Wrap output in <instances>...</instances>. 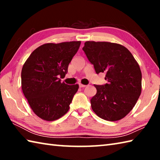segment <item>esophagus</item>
<instances>
[{"label": "esophagus", "instance_id": "esophagus-1", "mask_svg": "<svg viewBox=\"0 0 160 160\" xmlns=\"http://www.w3.org/2000/svg\"><path fill=\"white\" fill-rule=\"evenodd\" d=\"M79 87H80V88H85L86 85H82V84H79Z\"/></svg>", "mask_w": 160, "mask_h": 160}]
</instances>
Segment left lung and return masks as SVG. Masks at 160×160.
Here are the masks:
<instances>
[{"label": "left lung", "instance_id": "8db88e82", "mask_svg": "<svg viewBox=\"0 0 160 160\" xmlns=\"http://www.w3.org/2000/svg\"><path fill=\"white\" fill-rule=\"evenodd\" d=\"M97 74L104 72V85H94L91 99L93 112L102 119L116 121L132 109L142 90L140 66L128 48L107 42L88 41L82 48Z\"/></svg>", "mask_w": 160, "mask_h": 160}]
</instances>
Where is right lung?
<instances>
[{"label": "right lung", "instance_id": "1", "mask_svg": "<svg viewBox=\"0 0 160 160\" xmlns=\"http://www.w3.org/2000/svg\"><path fill=\"white\" fill-rule=\"evenodd\" d=\"M80 41L47 43L37 48L24 63L22 90L38 117L47 121L60 118L68 112L79 85L61 82L77 53Z\"/></svg>", "mask_w": 160, "mask_h": 160}]
</instances>
